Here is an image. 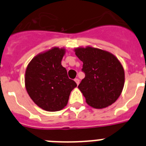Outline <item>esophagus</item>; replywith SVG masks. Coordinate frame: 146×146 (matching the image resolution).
Returning a JSON list of instances; mask_svg holds the SVG:
<instances>
[{
  "instance_id": "esophagus-1",
  "label": "esophagus",
  "mask_w": 146,
  "mask_h": 146,
  "mask_svg": "<svg viewBox=\"0 0 146 146\" xmlns=\"http://www.w3.org/2000/svg\"><path fill=\"white\" fill-rule=\"evenodd\" d=\"M74 81H75V82L77 83V85L78 86L80 83V80L79 79H77V78H76V79H74Z\"/></svg>"
}]
</instances>
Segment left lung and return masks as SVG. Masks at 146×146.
Instances as JSON below:
<instances>
[{
	"label": "left lung",
	"mask_w": 146,
	"mask_h": 146,
	"mask_svg": "<svg viewBox=\"0 0 146 146\" xmlns=\"http://www.w3.org/2000/svg\"><path fill=\"white\" fill-rule=\"evenodd\" d=\"M75 55L82 61V71L86 77L78 88L89 106L102 109L116 101L123 91L124 69L111 52L88 46L74 49Z\"/></svg>",
	"instance_id": "obj_1"
}]
</instances>
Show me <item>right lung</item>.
I'll return each instance as SVG.
<instances>
[{
    "mask_svg": "<svg viewBox=\"0 0 146 146\" xmlns=\"http://www.w3.org/2000/svg\"><path fill=\"white\" fill-rule=\"evenodd\" d=\"M65 52V48L57 47L41 52L30 61L25 70L27 92L33 102L46 111L64 109L71 91L77 87L61 65Z\"/></svg>",
    "mask_w": 146,
    "mask_h": 146,
    "instance_id": "add662e5",
    "label": "right lung"
}]
</instances>
